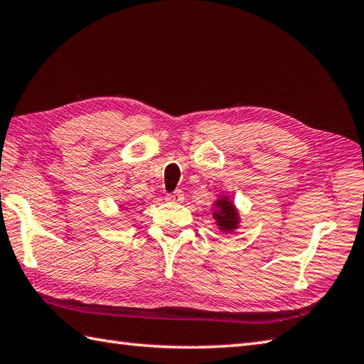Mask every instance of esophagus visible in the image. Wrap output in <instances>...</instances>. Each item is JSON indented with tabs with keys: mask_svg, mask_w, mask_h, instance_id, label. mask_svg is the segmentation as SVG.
<instances>
[{
	"mask_svg": "<svg viewBox=\"0 0 364 364\" xmlns=\"http://www.w3.org/2000/svg\"><path fill=\"white\" fill-rule=\"evenodd\" d=\"M166 200L170 203H181L184 200V194L181 189H176L172 194H167L166 196Z\"/></svg>",
	"mask_w": 364,
	"mask_h": 364,
	"instance_id": "1",
	"label": "esophagus"
}]
</instances>
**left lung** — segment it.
Returning a JSON list of instances; mask_svg holds the SVG:
<instances>
[{
	"label": "left lung",
	"instance_id": "left-lung-1",
	"mask_svg": "<svg viewBox=\"0 0 364 364\" xmlns=\"http://www.w3.org/2000/svg\"><path fill=\"white\" fill-rule=\"evenodd\" d=\"M213 218L216 219L219 230L230 233L240 225V215L229 197L220 196L215 202V210H213Z\"/></svg>",
	"mask_w": 364,
	"mask_h": 364
}]
</instances>
